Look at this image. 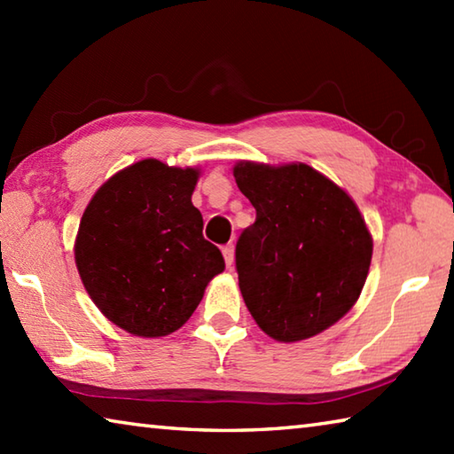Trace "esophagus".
Listing matches in <instances>:
<instances>
[{"instance_id": "34e87169", "label": "esophagus", "mask_w": 454, "mask_h": 454, "mask_svg": "<svg viewBox=\"0 0 454 454\" xmlns=\"http://www.w3.org/2000/svg\"><path fill=\"white\" fill-rule=\"evenodd\" d=\"M222 254H224L226 266L232 268V264H234V246L232 244H226L224 248H222Z\"/></svg>"}]
</instances>
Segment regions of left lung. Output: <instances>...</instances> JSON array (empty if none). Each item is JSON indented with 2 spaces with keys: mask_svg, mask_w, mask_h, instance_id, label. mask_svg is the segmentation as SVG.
Masks as SVG:
<instances>
[{
  "mask_svg": "<svg viewBox=\"0 0 454 454\" xmlns=\"http://www.w3.org/2000/svg\"><path fill=\"white\" fill-rule=\"evenodd\" d=\"M256 208L236 242L238 284L268 336L296 342L340 320L366 282L372 236L352 198L306 164L238 162Z\"/></svg>",
  "mask_w": 454,
  "mask_h": 454,
  "instance_id": "left-lung-1",
  "label": "left lung"
}]
</instances>
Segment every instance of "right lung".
Instances as JSON below:
<instances>
[{
    "instance_id": "right-lung-1",
    "label": "right lung",
    "mask_w": 454,
    "mask_h": 454,
    "mask_svg": "<svg viewBox=\"0 0 454 454\" xmlns=\"http://www.w3.org/2000/svg\"><path fill=\"white\" fill-rule=\"evenodd\" d=\"M200 172L142 160L114 174L83 212L75 266L107 320L144 338L172 334L224 270L192 204Z\"/></svg>"
}]
</instances>
